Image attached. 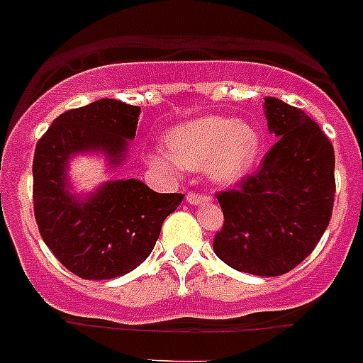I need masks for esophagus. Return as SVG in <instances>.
<instances>
[{
  "mask_svg": "<svg viewBox=\"0 0 363 363\" xmlns=\"http://www.w3.org/2000/svg\"><path fill=\"white\" fill-rule=\"evenodd\" d=\"M213 200V196L211 194H207V192H187V201L191 205H201V203H209V201Z\"/></svg>",
  "mask_w": 363,
  "mask_h": 363,
  "instance_id": "esophagus-1",
  "label": "esophagus"
}]
</instances>
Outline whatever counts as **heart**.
<instances>
[{
	"mask_svg": "<svg viewBox=\"0 0 363 363\" xmlns=\"http://www.w3.org/2000/svg\"><path fill=\"white\" fill-rule=\"evenodd\" d=\"M259 149V138L251 125L230 118L207 116L185 121L169 134V147L150 150L152 165L176 171L207 167L218 182H234L251 171Z\"/></svg>",
	"mask_w": 363,
	"mask_h": 363,
	"instance_id": "1",
	"label": "heart"
}]
</instances>
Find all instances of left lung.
Returning <instances> with one entry per match:
<instances>
[{"label":"left lung","instance_id":"obj_1","mask_svg":"<svg viewBox=\"0 0 363 363\" xmlns=\"http://www.w3.org/2000/svg\"><path fill=\"white\" fill-rule=\"evenodd\" d=\"M265 116L278 142L255 172L216 194L223 225L213 249L236 271L280 277L314 251L331 221L335 149L301 108L265 98Z\"/></svg>","mask_w":363,"mask_h":363}]
</instances>
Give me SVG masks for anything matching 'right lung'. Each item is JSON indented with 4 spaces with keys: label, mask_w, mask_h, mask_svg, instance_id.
<instances>
[{
    "label": "right lung",
    "mask_w": 363,
    "mask_h": 363,
    "mask_svg": "<svg viewBox=\"0 0 363 363\" xmlns=\"http://www.w3.org/2000/svg\"><path fill=\"white\" fill-rule=\"evenodd\" d=\"M140 107L118 99L63 112L40 138L32 163V201L41 238L85 280L123 277L152 252L162 223L184 194H160L138 179L108 182L86 201L67 192L70 154L105 150L118 163L136 136Z\"/></svg>",
    "instance_id": "obj_1"
}]
</instances>
